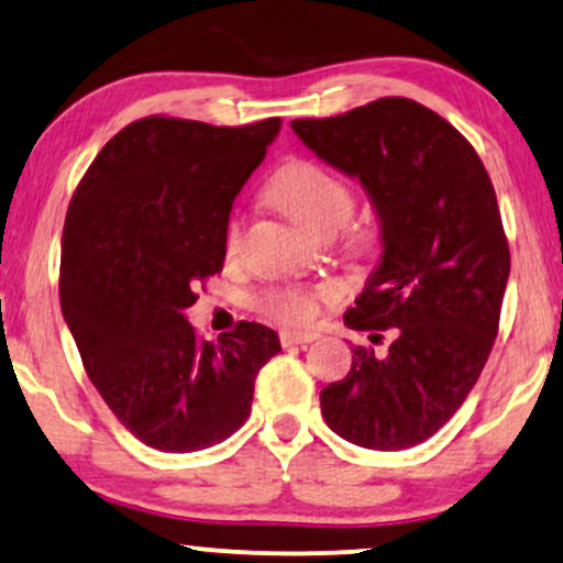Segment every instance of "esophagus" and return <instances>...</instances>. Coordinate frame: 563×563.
Returning a JSON list of instances; mask_svg holds the SVG:
<instances>
[{
	"label": "esophagus",
	"instance_id": "esophagus-1",
	"mask_svg": "<svg viewBox=\"0 0 563 563\" xmlns=\"http://www.w3.org/2000/svg\"><path fill=\"white\" fill-rule=\"evenodd\" d=\"M311 340H317V332H296V330H283V332H280V343H283V347L306 345V343H311Z\"/></svg>",
	"mask_w": 563,
	"mask_h": 563
}]
</instances>
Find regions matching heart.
Returning <instances> with one entry per match:
<instances>
[{
	"instance_id": "b5f03b06",
	"label": "heart",
	"mask_w": 563,
	"mask_h": 563,
	"mask_svg": "<svg viewBox=\"0 0 563 563\" xmlns=\"http://www.w3.org/2000/svg\"><path fill=\"white\" fill-rule=\"evenodd\" d=\"M267 195L286 216L296 220L298 225L309 229L319 236H332L340 231L353 216V191L347 184L334 176L317 161H290L283 166L269 181ZM364 241V236H358ZM241 241V223H231L225 249L233 254ZM317 294L306 288H269L260 296V309L277 322L303 324L314 317Z\"/></svg>"
}]
</instances>
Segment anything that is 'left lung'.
<instances>
[{
	"label": "left lung",
	"mask_w": 563,
	"mask_h": 563,
	"mask_svg": "<svg viewBox=\"0 0 563 563\" xmlns=\"http://www.w3.org/2000/svg\"><path fill=\"white\" fill-rule=\"evenodd\" d=\"M290 126L361 181L382 225V260L345 324L393 343L353 345L351 372L319 395L322 416L351 444L408 450L465 402L499 332L509 244L494 184L471 142L410 98Z\"/></svg>",
	"instance_id": "1"
}]
</instances>
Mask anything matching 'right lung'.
<instances>
[{
	"instance_id": "add662e5",
	"label": "right lung",
	"mask_w": 563,
	"mask_h": 563,
	"mask_svg": "<svg viewBox=\"0 0 563 563\" xmlns=\"http://www.w3.org/2000/svg\"><path fill=\"white\" fill-rule=\"evenodd\" d=\"M280 119L212 126L145 117L106 142L62 233L59 298L90 382L142 444L197 452L239 431L277 332L241 322L208 343L184 311L223 269L233 199Z\"/></svg>"
}]
</instances>
